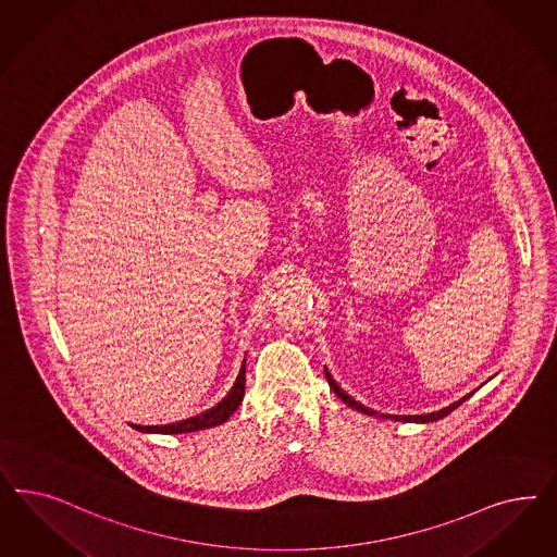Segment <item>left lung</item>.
<instances>
[{"mask_svg":"<svg viewBox=\"0 0 557 557\" xmlns=\"http://www.w3.org/2000/svg\"><path fill=\"white\" fill-rule=\"evenodd\" d=\"M325 379H327V383H330V387H332V392L341 397L342 401L346 404V406H350V408H355V410H359L362 413H369V416H375L377 412H373V410H369V408H364L362 404H359L357 399H352L350 395L346 394V392H342L341 387H338V383L332 379V375L325 371ZM473 394L466 395V397H461L459 401H455V404H450L447 408H443V410H438V412L432 413H422V416H383V418H394V420H404V422H434V420H438V418H445L447 413L453 412L455 408H459L463 401H466L467 397H471Z\"/></svg>","mask_w":557,"mask_h":557,"instance_id":"8db88e82","label":"left lung"}]
</instances>
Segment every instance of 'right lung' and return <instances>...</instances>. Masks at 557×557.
Here are the masks:
<instances>
[{
	"label": "right lung",
	"instance_id": "1",
	"mask_svg": "<svg viewBox=\"0 0 557 557\" xmlns=\"http://www.w3.org/2000/svg\"><path fill=\"white\" fill-rule=\"evenodd\" d=\"M246 392V360L239 369V375L235 379L234 387L230 389V394L225 395L215 408L207 410V412L198 413L193 418L180 420L174 424H163V426H135L141 432H162V434H180V432L205 431V429H213L216 424H223L232 413L239 408L242 399Z\"/></svg>",
	"mask_w": 557,
	"mask_h": 557
}]
</instances>
